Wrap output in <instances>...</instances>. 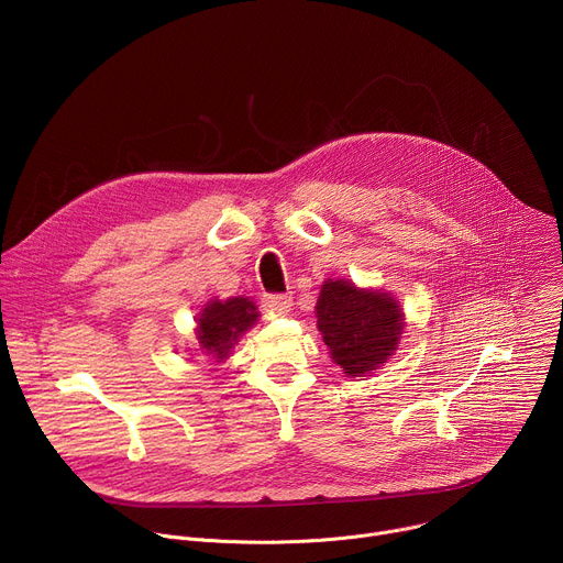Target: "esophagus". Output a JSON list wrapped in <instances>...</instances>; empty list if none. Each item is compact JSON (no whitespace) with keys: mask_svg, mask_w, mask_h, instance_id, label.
<instances>
[{"mask_svg":"<svg viewBox=\"0 0 563 563\" xmlns=\"http://www.w3.org/2000/svg\"><path fill=\"white\" fill-rule=\"evenodd\" d=\"M263 307L272 313H285L291 307V296H287V294H267L263 298Z\"/></svg>","mask_w":563,"mask_h":563,"instance_id":"obj_1","label":"esophagus"}]
</instances>
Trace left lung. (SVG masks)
Here are the masks:
<instances>
[{
  "label": "left lung",
  "instance_id": "1",
  "mask_svg": "<svg viewBox=\"0 0 563 563\" xmlns=\"http://www.w3.org/2000/svg\"><path fill=\"white\" fill-rule=\"evenodd\" d=\"M316 328L345 376H369L396 354L406 313L389 291L328 278L316 300Z\"/></svg>",
  "mask_w": 563,
  "mask_h": 563
}]
</instances>
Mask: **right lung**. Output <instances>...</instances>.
I'll use <instances>...</instances> for the list:
<instances>
[{
    "instance_id": "right-lung-1",
    "label": "right lung",
    "mask_w": 563,
    "mask_h": 563,
    "mask_svg": "<svg viewBox=\"0 0 563 563\" xmlns=\"http://www.w3.org/2000/svg\"><path fill=\"white\" fill-rule=\"evenodd\" d=\"M258 305L247 296H231L227 300L211 298L196 316V341L202 354L222 363L233 352V345L258 323Z\"/></svg>"
}]
</instances>
